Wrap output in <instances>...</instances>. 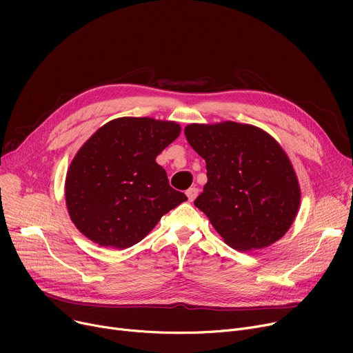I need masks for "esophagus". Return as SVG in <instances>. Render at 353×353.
Returning <instances> with one entry per match:
<instances>
[{
    "mask_svg": "<svg viewBox=\"0 0 353 353\" xmlns=\"http://www.w3.org/2000/svg\"><path fill=\"white\" fill-rule=\"evenodd\" d=\"M197 193H199V189H197V188H190V189H189V190L186 192V194H188V199H189V201H193V200L196 199Z\"/></svg>",
    "mask_w": 353,
    "mask_h": 353,
    "instance_id": "1",
    "label": "esophagus"
}]
</instances>
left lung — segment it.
<instances>
[{"label":"left lung","mask_w":353,"mask_h":353,"mask_svg":"<svg viewBox=\"0 0 353 353\" xmlns=\"http://www.w3.org/2000/svg\"><path fill=\"white\" fill-rule=\"evenodd\" d=\"M184 134L205 159L208 183L194 205L239 252L282 239L301 206L298 176L281 144L252 124H189Z\"/></svg>","instance_id":"8db88e82"}]
</instances>
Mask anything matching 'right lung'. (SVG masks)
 I'll use <instances>...</instances> for the list:
<instances>
[{"instance_id":"obj_1","label":"right lung","mask_w":353,"mask_h":353,"mask_svg":"<svg viewBox=\"0 0 353 353\" xmlns=\"http://www.w3.org/2000/svg\"><path fill=\"white\" fill-rule=\"evenodd\" d=\"M176 121L114 119L74 156L65 176L70 219L91 242L125 249L139 243L188 197L170 188L156 157L180 134Z\"/></svg>"}]
</instances>
